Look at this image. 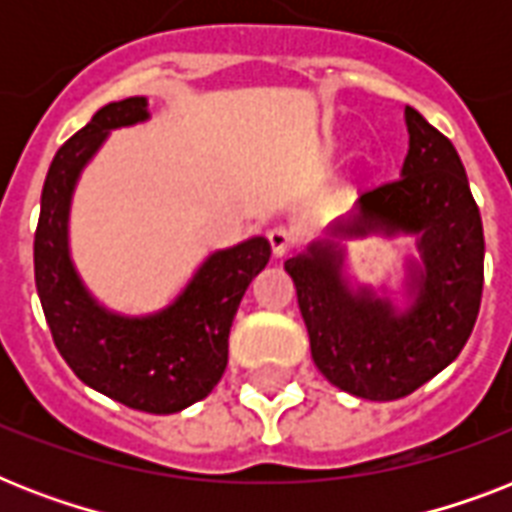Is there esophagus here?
<instances>
[{
	"instance_id": "obj_1",
	"label": "esophagus",
	"mask_w": 512,
	"mask_h": 512,
	"mask_svg": "<svg viewBox=\"0 0 512 512\" xmlns=\"http://www.w3.org/2000/svg\"><path fill=\"white\" fill-rule=\"evenodd\" d=\"M268 241H271V252L273 257H287L297 244V236L284 225H276L268 231Z\"/></svg>"
}]
</instances>
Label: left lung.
Masks as SVG:
<instances>
[{
	"instance_id": "obj_1",
	"label": "left lung",
	"mask_w": 512,
	"mask_h": 512,
	"mask_svg": "<svg viewBox=\"0 0 512 512\" xmlns=\"http://www.w3.org/2000/svg\"><path fill=\"white\" fill-rule=\"evenodd\" d=\"M404 119L401 177L358 193L348 217L284 263L313 364L332 385L369 401L404 398L444 372L473 332L484 289V225L460 156L412 106ZM366 235L415 239L398 290L349 276L344 241Z\"/></svg>"
}]
</instances>
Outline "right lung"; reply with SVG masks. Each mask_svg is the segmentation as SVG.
I'll use <instances>...</instances> for the list:
<instances>
[{
    "label": "right lung",
    "instance_id": "obj_1",
    "mask_svg": "<svg viewBox=\"0 0 512 512\" xmlns=\"http://www.w3.org/2000/svg\"><path fill=\"white\" fill-rule=\"evenodd\" d=\"M151 119L148 98L108 103L55 154L34 236L36 292L60 356L84 385L119 404L175 414L212 393L228 366V335L249 281L271 260L265 236L209 252L159 311H111L71 257V204L84 167L108 135Z\"/></svg>",
    "mask_w": 512,
    "mask_h": 512
}]
</instances>
